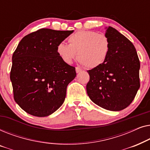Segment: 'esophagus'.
<instances>
[{"label": "esophagus", "instance_id": "obj_1", "mask_svg": "<svg viewBox=\"0 0 150 150\" xmlns=\"http://www.w3.org/2000/svg\"><path fill=\"white\" fill-rule=\"evenodd\" d=\"M81 71H82V69H81V68H80V67H76V72L77 74L80 73Z\"/></svg>", "mask_w": 150, "mask_h": 150}]
</instances>
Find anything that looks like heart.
<instances>
[{"instance_id":"heart-1","label":"heart","mask_w":150,"mask_h":150,"mask_svg":"<svg viewBox=\"0 0 150 150\" xmlns=\"http://www.w3.org/2000/svg\"><path fill=\"white\" fill-rule=\"evenodd\" d=\"M69 45L60 42L57 46V53L65 64L70 65L76 58L88 68L101 65L107 58L110 42L104 34L92 30H79L68 39Z\"/></svg>"}]
</instances>
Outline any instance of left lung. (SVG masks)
Here are the masks:
<instances>
[{
  "instance_id": "1",
  "label": "left lung",
  "mask_w": 150,
  "mask_h": 150,
  "mask_svg": "<svg viewBox=\"0 0 150 150\" xmlns=\"http://www.w3.org/2000/svg\"><path fill=\"white\" fill-rule=\"evenodd\" d=\"M110 50L101 65L88 70L87 95L100 107L120 111L133 101L140 87V62L132 43L115 28L106 27Z\"/></svg>"
}]
</instances>
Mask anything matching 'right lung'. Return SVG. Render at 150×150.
I'll return each mask as SVG.
<instances>
[{"instance_id": "right-lung-1", "label": "right lung", "mask_w": 150, "mask_h": 150, "mask_svg": "<svg viewBox=\"0 0 150 150\" xmlns=\"http://www.w3.org/2000/svg\"><path fill=\"white\" fill-rule=\"evenodd\" d=\"M74 30L41 28L24 37L12 56L10 72L13 97L27 113L46 117L64 102L68 84L76 76L65 64L57 46Z\"/></svg>"}]
</instances>
